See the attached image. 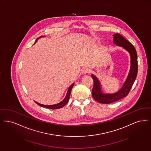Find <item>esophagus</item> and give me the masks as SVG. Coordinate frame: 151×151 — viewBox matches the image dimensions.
I'll return each instance as SVG.
<instances>
[{
    "instance_id": "esophagus-1",
    "label": "esophagus",
    "mask_w": 151,
    "mask_h": 151,
    "mask_svg": "<svg viewBox=\"0 0 151 151\" xmlns=\"http://www.w3.org/2000/svg\"><path fill=\"white\" fill-rule=\"evenodd\" d=\"M89 72H90V69L88 68H83V69L82 70V73L83 74H87V73H88Z\"/></svg>"
}]
</instances>
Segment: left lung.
Here are the masks:
<instances>
[{"instance_id":"1","label":"left lung","mask_w":151,"mask_h":151,"mask_svg":"<svg viewBox=\"0 0 151 151\" xmlns=\"http://www.w3.org/2000/svg\"><path fill=\"white\" fill-rule=\"evenodd\" d=\"M113 42L117 46L123 47L131 56V65L130 70L125 81V83L119 91L113 94H104L101 92L100 89V82L97 78L92 74L93 81L92 88V95L93 99L99 103L101 104H111L121 99L126 97L130 92L138 74V57L137 53L135 47L130 42L119 33H116L113 35Z\"/></svg>"}]
</instances>
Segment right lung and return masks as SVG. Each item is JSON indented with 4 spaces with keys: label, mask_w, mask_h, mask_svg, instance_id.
Masks as SVG:
<instances>
[{
    "label": "right lung",
    "mask_w": 151,
    "mask_h": 151,
    "mask_svg": "<svg viewBox=\"0 0 151 151\" xmlns=\"http://www.w3.org/2000/svg\"><path fill=\"white\" fill-rule=\"evenodd\" d=\"M37 40H38V39H37L36 41ZM36 41H35V42H36ZM73 85H74V83H73L72 85L69 87L65 98L64 99L61 103H60L59 104H55V105H46L40 104L37 103V102H36V101H35V102L38 105H40V106L44 107V108H48V109H59V108H61L64 106L68 103V101H69V98H70V93H71V91H72V89Z\"/></svg>",
    "instance_id": "obj_1"
}]
</instances>
